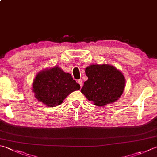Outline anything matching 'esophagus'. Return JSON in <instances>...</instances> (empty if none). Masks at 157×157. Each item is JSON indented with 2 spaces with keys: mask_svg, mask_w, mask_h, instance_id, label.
I'll use <instances>...</instances> for the list:
<instances>
[{
  "mask_svg": "<svg viewBox=\"0 0 157 157\" xmlns=\"http://www.w3.org/2000/svg\"><path fill=\"white\" fill-rule=\"evenodd\" d=\"M77 82H78V83L80 85V86H81V87L82 86V79H78Z\"/></svg>",
  "mask_w": 157,
  "mask_h": 157,
  "instance_id": "1",
  "label": "esophagus"
}]
</instances>
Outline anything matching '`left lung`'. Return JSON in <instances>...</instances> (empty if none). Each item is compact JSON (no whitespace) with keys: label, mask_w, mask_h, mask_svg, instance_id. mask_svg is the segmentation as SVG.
Masks as SVG:
<instances>
[{"label":"left lung","mask_w":157,"mask_h":157,"mask_svg":"<svg viewBox=\"0 0 157 157\" xmlns=\"http://www.w3.org/2000/svg\"><path fill=\"white\" fill-rule=\"evenodd\" d=\"M88 77L81 89L87 100L98 106L115 102L122 96L126 80L122 73L111 65H90L85 68Z\"/></svg>","instance_id":"left-lung-1"}]
</instances>
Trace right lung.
<instances>
[{
    "mask_svg": "<svg viewBox=\"0 0 157 157\" xmlns=\"http://www.w3.org/2000/svg\"><path fill=\"white\" fill-rule=\"evenodd\" d=\"M32 85L37 100L51 107L60 105L70 93L80 90V85L70 74L58 66L40 71Z\"/></svg>",
    "mask_w": 157,
    "mask_h": 157,
    "instance_id": "1",
    "label": "right lung"
}]
</instances>
